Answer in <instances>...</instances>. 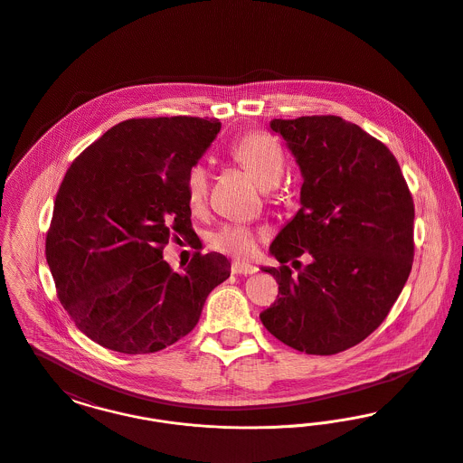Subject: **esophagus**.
I'll use <instances>...</instances> for the list:
<instances>
[{"label":"esophagus","instance_id":"34e87169","mask_svg":"<svg viewBox=\"0 0 463 463\" xmlns=\"http://www.w3.org/2000/svg\"><path fill=\"white\" fill-rule=\"evenodd\" d=\"M231 270H232V274H236V276H251V274H255L259 269H257L255 265L242 264V262L234 260L232 265H231Z\"/></svg>","mask_w":463,"mask_h":463}]
</instances>
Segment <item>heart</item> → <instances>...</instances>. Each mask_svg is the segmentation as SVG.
<instances>
[{
    "mask_svg": "<svg viewBox=\"0 0 463 463\" xmlns=\"http://www.w3.org/2000/svg\"><path fill=\"white\" fill-rule=\"evenodd\" d=\"M229 155L264 187L276 185L285 172L283 147L274 137L260 130H251L236 138L229 147ZM184 189L189 206L199 210L208 194V170L203 163H196L189 168L184 180ZM264 238V232L259 229L241 223H225L210 236V246L217 251L246 260L255 255L259 242Z\"/></svg>",
    "mask_w": 463,
    "mask_h": 463,
    "instance_id": "obj_1",
    "label": "heart"
}]
</instances>
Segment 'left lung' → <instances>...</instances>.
Wrapping results in <instances>:
<instances>
[{"mask_svg":"<svg viewBox=\"0 0 463 463\" xmlns=\"http://www.w3.org/2000/svg\"><path fill=\"white\" fill-rule=\"evenodd\" d=\"M270 128L287 140L304 184L302 208L270 244L281 265L264 270L279 293L260 319L300 353H342L383 323L411 272L413 198L396 156L351 121L302 116Z\"/></svg>","mask_w":463,"mask_h":463,"instance_id":"8db88e82","label":"left lung"}]
</instances>
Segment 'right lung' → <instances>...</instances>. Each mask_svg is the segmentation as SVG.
<instances>
[{"instance_id": "obj_1", "label": "right lung", "mask_w": 463, "mask_h": 463, "mask_svg": "<svg viewBox=\"0 0 463 463\" xmlns=\"http://www.w3.org/2000/svg\"><path fill=\"white\" fill-rule=\"evenodd\" d=\"M219 132V119L133 118L67 168L44 253L62 307L99 345L149 354L175 344L229 278L221 253L196 251L182 272L163 260L170 240L196 234L184 180Z\"/></svg>"}]
</instances>
